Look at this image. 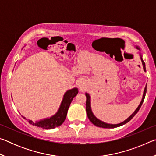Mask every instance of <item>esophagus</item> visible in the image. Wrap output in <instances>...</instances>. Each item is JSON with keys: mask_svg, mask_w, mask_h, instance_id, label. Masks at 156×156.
Returning a JSON list of instances; mask_svg holds the SVG:
<instances>
[{"mask_svg": "<svg viewBox=\"0 0 156 156\" xmlns=\"http://www.w3.org/2000/svg\"><path fill=\"white\" fill-rule=\"evenodd\" d=\"M82 83H82V81H80V83H79V85L82 86Z\"/></svg>", "mask_w": 156, "mask_h": 156, "instance_id": "1", "label": "esophagus"}]
</instances>
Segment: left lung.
I'll return each instance as SVG.
<instances>
[{"instance_id":"8db88e82","label":"left lung","mask_w":156,"mask_h":156,"mask_svg":"<svg viewBox=\"0 0 156 156\" xmlns=\"http://www.w3.org/2000/svg\"><path fill=\"white\" fill-rule=\"evenodd\" d=\"M136 48L138 49H140L139 47H137V46H136ZM140 58H141V60H142V65H143L144 70L146 71V68H145V63L143 61V60H142V56ZM146 93H147V86H146V87L144 88V94H143V97H142V101L140 102V105L138 106V107L137 108L135 112L133 113V114H132L131 116H129V118H127V119L124 121V122H121L120 124H117V125H111V124H107V123H105L104 122H102V121L98 119V118L93 114V113H92V112H91V102H90V98H91L90 96H89V94H88L87 93H86L85 94L86 98H87V100H86V112H87V117H88V118L89 119V120H90L91 122L93 123L94 125L98 126V127L112 129V128H115V127H118V126H122L123 125H125V124L127 123L128 122H129V121H130L132 119V118H133L134 116L136 115V113L138 112L139 109H140L142 105V103H143V102H144V100L145 95H146Z\"/></svg>"}]
</instances>
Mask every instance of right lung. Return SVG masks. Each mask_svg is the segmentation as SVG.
I'll return each instance as SVG.
<instances>
[{"mask_svg":"<svg viewBox=\"0 0 156 156\" xmlns=\"http://www.w3.org/2000/svg\"><path fill=\"white\" fill-rule=\"evenodd\" d=\"M78 93V91L77 88H73L66 92L59 110L58 111L56 114L53 115L52 117L35 123L33 122L31 120H29L28 122L31 125H35L37 127H41L44 129H51L60 126L65 120L71 102Z\"/></svg>","mask_w":156,"mask_h":156,"instance_id":"right-lung-1","label":"right lung"}]
</instances>
